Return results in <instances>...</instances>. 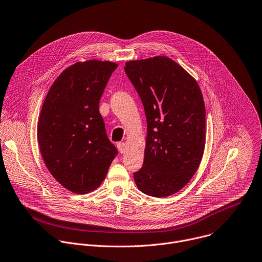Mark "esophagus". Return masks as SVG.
I'll list each match as a JSON object with an SVG mask.
<instances>
[{
	"mask_svg": "<svg viewBox=\"0 0 262 262\" xmlns=\"http://www.w3.org/2000/svg\"><path fill=\"white\" fill-rule=\"evenodd\" d=\"M117 148L120 153H123L125 151V143L124 142H118L117 143Z\"/></svg>",
	"mask_w": 262,
	"mask_h": 262,
	"instance_id": "34e87169",
	"label": "esophagus"
}]
</instances>
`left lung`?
Masks as SVG:
<instances>
[{
    "mask_svg": "<svg viewBox=\"0 0 262 262\" xmlns=\"http://www.w3.org/2000/svg\"><path fill=\"white\" fill-rule=\"evenodd\" d=\"M143 103L147 137L138 188L154 198L181 190L198 170L206 144V109L196 80L167 56L126 61Z\"/></svg>",
    "mask_w": 262,
    "mask_h": 262,
    "instance_id": "1",
    "label": "left lung"
}]
</instances>
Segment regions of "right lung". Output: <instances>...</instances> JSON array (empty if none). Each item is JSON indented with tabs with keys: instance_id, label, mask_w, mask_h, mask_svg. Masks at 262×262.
<instances>
[{
	"instance_id": "right-lung-1",
	"label": "right lung",
	"mask_w": 262,
	"mask_h": 262,
	"mask_svg": "<svg viewBox=\"0 0 262 262\" xmlns=\"http://www.w3.org/2000/svg\"><path fill=\"white\" fill-rule=\"evenodd\" d=\"M117 67L107 60L76 62L56 78L43 103L37 128L43 160L55 180L74 193L97 189L118 153L99 111Z\"/></svg>"
}]
</instances>
